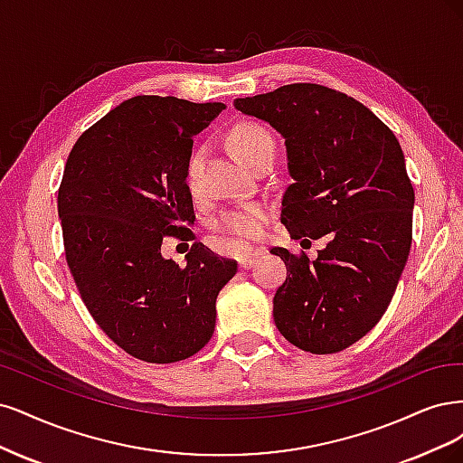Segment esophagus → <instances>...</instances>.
<instances>
[{"label":"esophagus","instance_id":"34e87169","mask_svg":"<svg viewBox=\"0 0 463 463\" xmlns=\"http://www.w3.org/2000/svg\"><path fill=\"white\" fill-rule=\"evenodd\" d=\"M261 250H246L241 258H238V263H241L242 269H248V267H251L253 263H256L261 256Z\"/></svg>","mask_w":463,"mask_h":463}]
</instances>
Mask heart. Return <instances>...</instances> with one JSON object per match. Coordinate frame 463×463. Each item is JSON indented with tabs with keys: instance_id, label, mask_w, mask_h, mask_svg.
Returning <instances> with one entry per match:
<instances>
[{
	"instance_id": "b5f03b06",
	"label": "heart",
	"mask_w": 463,
	"mask_h": 463,
	"mask_svg": "<svg viewBox=\"0 0 463 463\" xmlns=\"http://www.w3.org/2000/svg\"><path fill=\"white\" fill-rule=\"evenodd\" d=\"M229 142H231L232 152L244 163V165H248L253 157L261 154L263 150H267V147L275 146L269 130L256 123L238 125L231 132ZM202 156H203V150L198 147V150H194L188 156L186 165H184V181L188 190L192 192L198 188ZM265 217H267V212L261 205H244V207H238V210L222 212L219 217L212 221V227L217 232L238 238V241H248V238H253L261 232Z\"/></svg>"
}]
</instances>
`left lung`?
Masks as SVG:
<instances>
[{
    "instance_id": "1",
    "label": "left lung",
    "mask_w": 463,
    "mask_h": 463,
    "mask_svg": "<svg viewBox=\"0 0 463 463\" xmlns=\"http://www.w3.org/2000/svg\"><path fill=\"white\" fill-rule=\"evenodd\" d=\"M234 108L285 138L292 184L280 222L290 236L331 234L313 261L271 250L287 265L277 329L311 354L345 350L379 323L408 261L415 196L402 147L364 103L321 84H287Z\"/></svg>"
}]
</instances>
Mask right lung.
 Returning a JSON list of instances; mask_svg holds the SVG:
<instances>
[{
  "mask_svg": "<svg viewBox=\"0 0 463 463\" xmlns=\"http://www.w3.org/2000/svg\"><path fill=\"white\" fill-rule=\"evenodd\" d=\"M225 103L137 96L80 134L57 194L65 258L84 306L118 348L147 364L200 352L236 261L196 242L178 267L165 236L192 238L184 165Z\"/></svg>",
  "mask_w": 463,
  "mask_h": 463,
  "instance_id": "right-lung-1",
  "label": "right lung"
}]
</instances>
